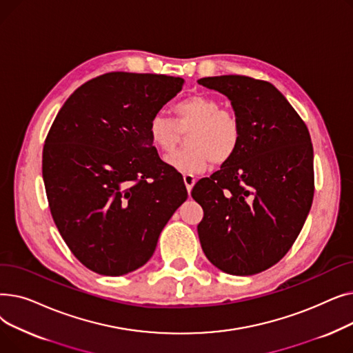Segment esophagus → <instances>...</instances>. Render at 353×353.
<instances>
[{
  "label": "esophagus",
  "instance_id": "34e87169",
  "mask_svg": "<svg viewBox=\"0 0 353 353\" xmlns=\"http://www.w3.org/2000/svg\"><path fill=\"white\" fill-rule=\"evenodd\" d=\"M183 180H184V184H186V189H188V192L190 193L192 192V189H193V186H194V183H196V177L193 176V174H183Z\"/></svg>",
  "mask_w": 353,
  "mask_h": 353
}]
</instances>
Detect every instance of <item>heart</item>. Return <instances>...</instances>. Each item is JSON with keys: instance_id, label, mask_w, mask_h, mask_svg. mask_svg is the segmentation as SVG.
Returning <instances> with one entry per match:
<instances>
[{"instance_id": "1", "label": "heart", "mask_w": 353, "mask_h": 353, "mask_svg": "<svg viewBox=\"0 0 353 353\" xmlns=\"http://www.w3.org/2000/svg\"><path fill=\"white\" fill-rule=\"evenodd\" d=\"M174 120L156 114L148 123V137L159 152L169 154L188 134V147L167 157L181 173H200L209 164H225L237 152L242 128L234 111L223 108L214 97L189 96L173 105Z\"/></svg>"}]
</instances>
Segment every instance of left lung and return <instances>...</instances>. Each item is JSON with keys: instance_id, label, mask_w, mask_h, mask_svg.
<instances>
[{"instance_id": "obj_1", "label": "left lung", "mask_w": 353, "mask_h": 353, "mask_svg": "<svg viewBox=\"0 0 353 353\" xmlns=\"http://www.w3.org/2000/svg\"><path fill=\"white\" fill-rule=\"evenodd\" d=\"M197 83L230 100L242 128L233 157L192 190L205 212L200 245L220 270L261 273L289 252L309 214L314 192L309 130L268 81L219 76Z\"/></svg>"}]
</instances>
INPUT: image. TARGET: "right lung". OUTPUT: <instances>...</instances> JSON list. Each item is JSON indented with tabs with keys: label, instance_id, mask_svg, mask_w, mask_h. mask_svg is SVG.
I'll use <instances>...</instances> for the list:
<instances>
[{
	"label": "right lung",
	"instance_id": "1",
	"mask_svg": "<svg viewBox=\"0 0 353 353\" xmlns=\"http://www.w3.org/2000/svg\"><path fill=\"white\" fill-rule=\"evenodd\" d=\"M163 74L114 71L79 87L55 117L43 179L61 237L104 276L147 263L188 190L154 153L148 123L181 90Z\"/></svg>",
	"mask_w": 353,
	"mask_h": 353
}]
</instances>
